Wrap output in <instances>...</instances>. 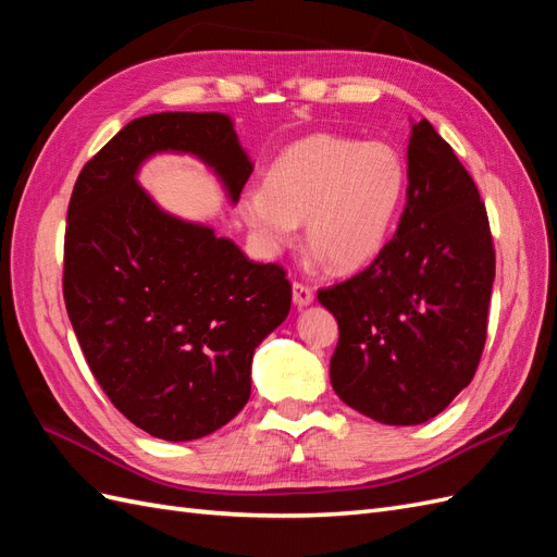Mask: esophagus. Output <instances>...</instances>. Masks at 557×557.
Returning a JSON list of instances; mask_svg holds the SVG:
<instances>
[{
    "mask_svg": "<svg viewBox=\"0 0 557 557\" xmlns=\"http://www.w3.org/2000/svg\"><path fill=\"white\" fill-rule=\"evenodd\" d=\"M292 289H294V304L296 306H308L312 298H315V294H312V287L306 282H294Z\"/></svg>",
    "mask_w": 557,
    "mask_h": 557,
    "instance_id": "esophagus-1",
    "label": "esophagus"
}]
</instances>
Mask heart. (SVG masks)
<instances>
[{"instance_id": "1", "label": "heart", "mask_w": 557, "mask_h": 557, "mask_svg": "<svg viewBox=\"0 0 557 557\" xmlns=\"http://www.w3.org/2000/svg\"><path fill=\"white\" fill-rule=\"evenodd\" d=\"M407 195V164L388 143L310 136L284 150L242 213L268 249L306 221V239L332 270L362 268L386 245Z\"/></svg>"}]
</instances>
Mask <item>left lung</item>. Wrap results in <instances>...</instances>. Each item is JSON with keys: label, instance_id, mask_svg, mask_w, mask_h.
Masks as SVG:
<instances>
[{"label": "left lung", "instance_id": "8db88e82", "mask_svg": "<svg viewBox=\"0 0 557 557\" xmlns=\"http://www.w3.org/2000/svg\"><path fill=\"white\" fill-rule=\"evenodd\" d=\"M407 176L393 239L360 273L318 292L338 322L336 395L388 425L437 417L473 381L496 268L478 185L428 120H411Z\"/></svg>", "mask_w": 557, "mask_h": 557}]
</instances>
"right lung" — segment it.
<instances>
[{
	"label": "right lung",
	"instance_id": "1",
	"mask_svg": "<svg viewBox=\"0 0 557 557\" xmlns=\"http://www.w3.org/2000/svg\"><path fill=\"white\" fill-rule=\"evenodd\" d=\"M202 157L233 202L251 176L231 117L157 112L79 171L67 205L63 298L94 379L152 437L219 431L251 393L253 348L287 318L280 263H253L211 227L154 207L134 174L148 154Z\"/></svg>",
	"mask_w": 557,
	"mask_h": 557
}]
</instances>
